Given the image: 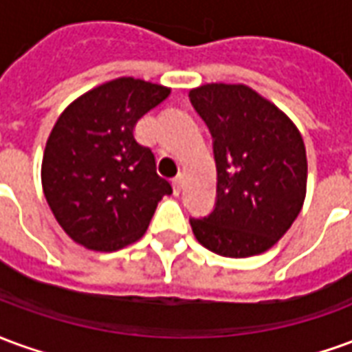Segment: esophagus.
I'll return each mask as SVG.
<instances>
[{"label": "esophagus", "mask_w": 352, "mask_h": 352, "mask_svg": "<svg viewBox=\"0 0 352 352\" xmlns=\"http://www.w3.org/2000/svg\"><path fill=\"white\" fill-rule=\"evenodd\" d=\"M171 184H173V192H175V194H181V190H183V177H175V179L171 181Z\"/></svg>", "instance_id": "esophagus-1"}]
</instances>
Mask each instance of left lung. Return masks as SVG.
Returning <instances> with one entry per match:
<instances>
[{"mask_svg":"<svg viewBox=\"0 0 352 352\" xmlns=\"http://www.w3.org/2000/svg\"><path fill=\"white\" fill-rule=\"evenodd\" d=\"M190 101L213 135L217 204L190 219L206 249L226 258L262 254L300 214L307 156L300 130L277 105L245 85L192 88Z\"/></svg>","mask_w":352,"mask_h":352,"instance_id":"obj_1","label":"left lung"}]
</instances>
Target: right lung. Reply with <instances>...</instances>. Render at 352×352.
<instances>
[{
  "mask_svg": "<svg viewBox=\"0 0 352 352\" xmlns=\"http://www.w3.org/2000/svg\"><path fill=\"white\" fill-rule=\"evenodd\" d=\"M171 88L120 77L88 90L58 116L45 146L41 183L50 211L75 243L113 252L143 237L173 192L153 151L133 135Z\"/></svg>",
  "mask_w": 352,
  "mask_h": 352,
  "instance_id": "right-lung-1",
  "label": "right lung"
}]
</instances>
